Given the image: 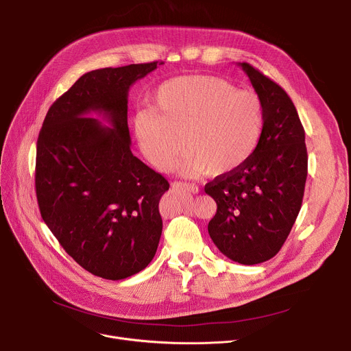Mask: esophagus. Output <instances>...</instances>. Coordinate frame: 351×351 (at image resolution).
Here are the masks:
<instances>
[{"instance_id": "esophagus-1", "label": "esophagus", "mask_w": 351, "mask_h": 351, "mask_svg": "<svg viewBox=\"0 0 351 351\" xmlns=\"http://www.w3.org/2000/svg\"><path fill=\"white\" fill-rule=\"evenodd\" d=\"M172 188L182 189V191H188L191 193H197L199 192V188L196 185H193V183H186V182H173L172 183Z\"/></svg>"}]
</instances>
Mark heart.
Wrapping results in <instances>:
<instances>
[{
    "label": "heart",
    "instance_id": "1",
    "mask_svg": "<svg viewBox=\"0 0 351 351\" xmlns=\"http://www.w3.org/2000/svg\"><path fill=\"white\" fill-rule=\"evenodd\" d=\"M265 114L250 90L208 75L179 77L163 82L151 97V109L138 110L134 132L145 158L156 169L179 162L183 175H228L252 158L262 139Z\"/></svg>",
    "mask_w": 351,
    "mask_h": 351
}]
</instances>
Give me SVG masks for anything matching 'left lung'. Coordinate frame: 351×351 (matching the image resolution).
I'll return each mask as SVG.
<instances>
[{
	"mask_svg": "<svg viewBox=\"0 0 351 351\" xmlns=\"http://www.w3.org/2000/svg\"><path fill=\"white\" fill-rule=\"evenodd\" d=\"M265 114L262 139L237 171L209 182L217 210L208 225L217 249L242 265L263 263L279 253L302 208L307 178L304 129L286 90L247 62Z\"/></svg>",
	"mask_w": 351,
	"mask_h": 351,
	"instance_id": "1",
	"label": "left lung"
}]
</instances>
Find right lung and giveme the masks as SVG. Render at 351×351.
<instances>
[{
  "label": "right lung",
  "mask_w": 351,
  "mask_h": 351,
  "mask_svg": "<svg viewBox=\"0 0 351 351\" xmlns=\"http://www.w3.org/2000/svg\"><path fill=\"white\" fill-rule=\"evenodd\" d=\"M156 65L86 72L51 105L36 141L44 222L73 261L108 280L143 270L162 234L159 200L169 183L134 156L128 128V90Z\"/></svg>",
  "instance_id": "add662e5"
}]
</instances>
